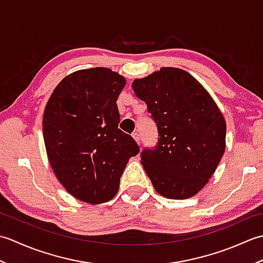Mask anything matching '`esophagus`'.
Wrapping results in <instances>:
<instances>
[{
    "mask_svg": "<svg viewBox=\"0 0 263 263\" xmlns=\"http://www.w3.org/2000/svg\"><path fill=\"white\" fill-rule=\"evenodd\" d=\"M132 137H133V139H135V140L137 141L138 144H140V136H139L138 132H133V133H132Z\"/></svg>",
    "mask_w": 263,
    "mask_h": 263,
    "instance_id": "esophagus-1",
    "label": "esophagus"
}]
</instances>
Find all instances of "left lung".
Returning a JSON list of instances; mask_svg holds the SVG:
<instances>
[{
  "label": "left lung",
  "mask_w": 263,
  "mask_h": 263,
  "mask_svg": "<svg viewBox=\"0 0 263 263\" xmlns=\"http://www.w3.org/2000/svg\"><path fill=\"white\" fill-rule=\"evenodd\" d=\"M132 88L158 128V142L143 149L141 164L156 191L168 199L197 194L226 148V122L215 100L186 71L161 68Z\"/></svg>",
  "instance_id": "obj_1"
}]
</instances>
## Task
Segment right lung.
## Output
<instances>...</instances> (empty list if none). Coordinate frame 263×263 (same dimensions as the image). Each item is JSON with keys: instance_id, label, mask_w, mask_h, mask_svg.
<instances>
[{"instance_id": "right-lung-1", "label": "right lung", "mask_w": 263, "mask_h": 263, "mask_svg": "<svg viewBox=\"0 0 263 263\" xmlns=\"http://www.w3.org/2000/svg\"><path fill=\"white\" fill-rule=\"evenodd\" d=\"M124 77L107 68L79 70L61 81L46 104L43 133L58 180L78 200L98 204L114 198L128 159L139 154L119 127L116 100Z\"/></svg>"}]
</instances>
